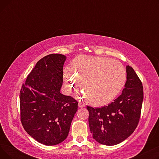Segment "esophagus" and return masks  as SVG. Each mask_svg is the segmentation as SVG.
I'll list each match as a JSON object with an SVG mask.
<instances>
[{
  "label": "esophagus",
  "mask_w": 159,
  "mask_h": 159,
  "mask_svg": "<svg viewBox=\"0 0 159 159\" xmlns=\"http://www.w3.org/2000/svg\"><path fill=\"white\" fill-rule=\"evenodd\" d=\"M78 106H79V107H85V104H84V103L81 102H79Z\"/></svg>",
  "instance_id": "1"
}]
</instances>
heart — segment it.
Returning <instances> with one entry per match:
<instances>
[{
  "label": "heart",
  "instance_id": "b5f03b06",
  "mask_svg": "<svg viewBox=\"0 0 159 159\" xmlns=\"http://www.w3.org/2000/svg\"><path fill=\"white\" fill-rule=\"evenodd\" d=\"M72 74L66 70L64 81L70 93L78 91L82 83L86 101L93 106L110 103L119 95L126 79L122 64L108 58L80 57L71 66Z\"/></svg>",
  "mask_w": 159,
  "mask_h": 159
}]
</instances>
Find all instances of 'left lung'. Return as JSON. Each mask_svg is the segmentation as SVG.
<instances>
[{
	"label": "left lung",
	"instance_id": "obj_1",
	"mask_svg": "<svg viewBox=\"0 0 159 159\" xmlns=\"http://www.w3.org/2000/svg\"><path fill=\"white\" fill-rule=\"evenodd\" d=\"M127 80L120 95L106 106H87L89 126L98 143L113 146L129 137L139 122L144 93L142 82L131 66H126Z\"/></svg>",
	"mask_w": 159,
	"mask_h": 159
}]
</instances>
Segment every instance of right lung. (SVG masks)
Returning a JSON list of instances; mask_svg holds the SVG:
<instances>
[{"label":"right lung","mask_w":159,"mask_h":159,"mask_svg":"<svg viewBox=\"0 0 159 159\" xmlns=\"http://www.w3.org/2000/svg\"><path fill=\"white\" fill-rule=\"evenodd\" d=\"M66 57L50 54L37 62L20 93L23 128L39 143L53 146L68 135L78 102L61 94L63 66Z\"/></svg>","instance_id":"obj_1"}]
</instances>
